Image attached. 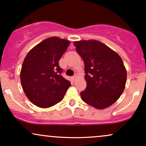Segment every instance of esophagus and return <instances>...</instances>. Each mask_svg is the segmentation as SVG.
Here are the masks:
<instances>
[{
	"mask_svg": "<svg viewBox=\"0 0 146 146\" xmlns=\"http://www.w3.org/2000/svg\"><path fill=\"white\" fill-rule=\"evenodd\" d=\"M78 78V75H77V74H75L74 75H73V77H72V80H73V81H75V80H76V78Z\"/></svg>",
	"mask_w": 146,
	"mask_h": 146,
	"instance_id": "obj_1",
	"label": "esophagus"
}]
</instances>
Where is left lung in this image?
Listing matches in <instances>:
<instances>
[{
	"label": "left lung",
	"mask_w": 146,
	"mask_h": 146,
	"mask_svg": "<svg viewBox=\"0 0 146 146\" xmlns=\"http://www.w3.org/2000/svg\"><path fill=\"white\" fill-rule=\"evenodd\" d=\"M73 44L84 62L87 86L80 93L82 100L97 109L110 106L123 93L126 83V69L121 57L96 40Z\"/></svg>",
	"instance_id": "1"
}]
</instances>
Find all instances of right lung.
Returning <instances> with one entry per match:
<instances>
[{
  "mask_svg": "<svg viewBox=\"0 0 146 146\" xmlns=\"http://www.w3.org/2000/svg\"><path fill=\"white\" fill-rule=\"evenodd\" d=\"M70 41L50 37L28 52L21 71L23 91L31 103L42 108L61 102L71 84L61 75L59 60Z\"/></svg>",
  "mask_w": 146,
  "mask_h": 146,
  "instance_id": "1",
  "label": "right lung"
}]
</instances>
